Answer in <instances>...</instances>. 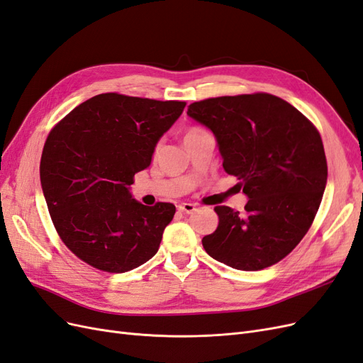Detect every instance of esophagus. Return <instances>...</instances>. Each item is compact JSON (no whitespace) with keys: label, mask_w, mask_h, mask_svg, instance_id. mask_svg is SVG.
<instances>
[{"label":"esophagus","mask_w":363,"mask_h":363,"mask_svg":"<svg viewBox=\"0 0 363 363\" xmlns=\"http://www.w3.org/2000/svg\"><path fill=\"white\" fill-rule=\"evenodd\" d=\"M180 212H184V213H194L196 211V207L191 203H182L177 206Z\"/></svg>","instance_id":"1"}]
</instances>
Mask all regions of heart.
<instances>
[{"label":"heart","instance_id":"obj_1","mask_svg":"<svg viewBox=\"0 0 363 363\" xmlns=\"http://www.w3.org/2000/svg\"><path fill=\"white\" fill-rule=\"evenodd\" d=\"M206 131H203L201 128H196V127H191V128H188L184 131V136H183V140L186 142V140H191V139H194V138H199V136H201V135H204Z\"/></svg>","mask_w":363,"mask_h":363}]
</instances>
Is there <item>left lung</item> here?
<instances>
[{
  "label": "left lung",
  "instance_id": "8db88e82",
  "mask_svg": "<svg viewBox=\"0 0 363 363\" xmlns=\"http://www.w3.org/2000/svg\"><path fill=\"white\" fill-rule=\"evenodd\" d=\"M188 115L212 131L223 167L248 196L245 212L216 206L219 223L203 247L240 271L268 268L286 257L311 228L327 184L318 130L279 96L251 94L208 98Z\"/></svg>",
  "mask_w": 363,
  "mask_h": 363
}]
</instances>
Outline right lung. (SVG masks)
Masks as SVG:
<instances>
[{"mask_svg": "<svg viewBox=\"0 0 363 363\" xmlns=\"http://www.w3.org/2000/svg\"><path fill=\"white\" fill-rule=\"evenodd\" d=\"M184 101L100 94L51 130L40 184L63 244L91 267L125 272L156 255L175 206H144L130 194Z\"/></svg>", "mask_w": 363, "mask_h": 363, "instance_id": "right-lung-1", "label": "right lung"}]
</instances>
